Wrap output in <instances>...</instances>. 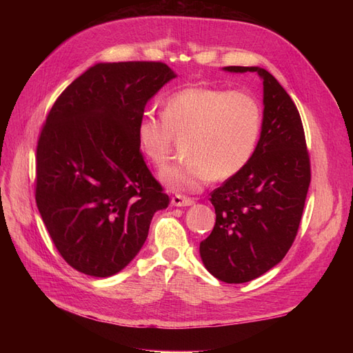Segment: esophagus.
I'll use <instances>...</instances> for the list:
<instances>
[{
	"mask_svg": "<svg viewBox=\"0 0 353 353\" xmlns=\"http://www.w3.org/2000/svg\"><path fill=\"white\" fill-rule=\"evenodd\" d=\"M170 203H172V206H176V208H184V206H191L194 205V200L190 199V197H185V196H181V194H175L172 197V200H170Z\"/></svg>",
	"mask_w": 353,
	"mask_h": 353,
	"instance_id": "obj_1",
	"label": "esophagus"
}]
</instances>
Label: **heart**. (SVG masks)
Returning <instances> with one entry per match:
<instances>
[{
	"mask_svg": "<svg viewBox=\"0 0 353 353\" xmlns=\"http://www.w3.org/2000/svg\"><path fill=\"white\" fill-rule=\"evenodd\" d=\"M262 131V109L252 95L206 87L170 94L162 117L144 113L137 141L154 166L163 165L172 137L187 135L181 165L160 170V181L174 191L196 193L212 178L228 179L249 163Z\"/></svg>",
	"mask_w": 353,
	"mask_h": 353,
	"instance_id": "1",
	"label": "heart"
}]
</instances>
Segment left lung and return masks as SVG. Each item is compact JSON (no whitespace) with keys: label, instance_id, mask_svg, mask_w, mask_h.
<instances>
[{"label":"left lung","instance_id":"obj_1","mask_svg":"<svg viewBox=\"0 0 353 353\" xmlns=\"http://www.w3.org/2000/svg\"><path fill=\"white\" fill-rule=\"evenodd\" d=\"M263 83L262 131L256 150L237 175L212 191L216 222L200 243L206 270L230 284L252 281L280 263L296 239L311 183L305 132L293 100L272 74L258 66Z\"/></svg>","mask_w":353,"mask_h":353}]
</instances>
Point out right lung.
<instances>
[{
	"mask_svg": "<svg viewBox=\"0 0 353 353\" xmlns=\"http://www.w3.org/2000/svg\"><path fill=\"white\" fill-rule=\"evenodd\" d=\"M176 73L160 61L97 63L60 94L37 147V206L72 268L112 276L169 197L137 141L145 104Z\"/></svg>",
	"mask_w": 353,
	"mask_h": 353,
	"instance_id": "add662e5",
	"label": "right lung"
}]
</instances>
